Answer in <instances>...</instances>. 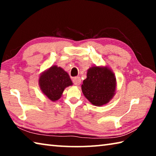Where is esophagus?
I'll return each instance as SVG.
<instances>
[{
    "label": "esophagus",
    "mask_w": 156,
    "mask_h": 156,
    "mask_svg": "<svg viewBox=\"0 0 156 156\" xmlns=\"http://www.w3.org/2000/svg\"><path fill=\"white\" fill-rule=\"evenodd\" d=\"M73 83L76 85H79L81 83V78L80 77H75L73 79Z\"/></svg>",
    "instance_id": "obj_1"
}]
</instances>
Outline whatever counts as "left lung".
<instances>
[{"instance_id": "1", "label": "left lung", "mask_w": 156, "mask_h": 156, "mask_svg": "<svg viewBox=\"0 0 156 156\" xmlns=\"http://www.w3.org/2000/svg\"><path fill=\"white\" fill-rule=\"evenodd\" d=\"M116 85L115 76L110 68L93 66L87 70L81 88L84 96L92 105L102 106L114 96Z\"/></svg>"}]
</instances>
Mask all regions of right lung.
<instances>
[{"label":"right lung","instance_id":"1","mask_svg":"<svg viewBox=\"0 0 156 156\" xmlns=\"http://www.w3.org/2000/svg\"><path fill=\"white\" fill-rule=\"evenodd\" d=\"M38 84L44 96L55 102L60 98L65 89L72 85L73 83L62 68L53 65L41 73Z\"/></svg>","mask_w":156,"mask_h":156}]
</instances>
